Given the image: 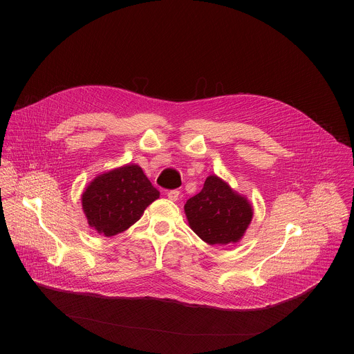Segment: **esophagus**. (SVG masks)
Masks as SVG:
<instances>
[{"label":"esophagus","instance_id":"1","mask_svg":"<svg viewBox=\"0 0 354 354\" xmlns=\"http://www.w3.org/2000/svg\"><path fill=\"white\" fill-rule=\"evenodd\" d=\"M167 196H168V198H169V200L176 201V200L179 198V190H176V189H174V190H168V192H167Z\"/></svg>","mask_w":354,"mask_h":354}]
</instances>
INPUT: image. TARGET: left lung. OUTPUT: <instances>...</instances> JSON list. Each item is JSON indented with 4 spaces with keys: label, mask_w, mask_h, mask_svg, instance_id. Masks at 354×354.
<instances>
[{
    "label": "left lung",
    "mask_w": 354,
    "mask_h": 354,
    "mask_svg": "<svg viewBox=\"0 0 354 354\" xmlns=\"http://www.w3.org/2000/svg\"><path fill=\"white\" fill-rule=\"evenodd\" d=\"M185 213L190 228L209 245L239 241L254 216L249 201L216 175L186 201Z\"/></svg>",
    "instance_id": "8db88e82"
}]
</instances>
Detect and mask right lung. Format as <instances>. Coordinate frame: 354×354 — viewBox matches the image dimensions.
<instances>
[{"mask_svg":"<svg viewBox=\"0 0 354 354\" xmlns=\"http://www.w3.org/2000/svg\"><path fill=\"white\" fill-rule=\"evenodd\" d=\"M158 197L138 165H126L93 179L82 194V209L91 227L113 236L138 221Z\"/></svg>","mask_w":354,"mask_h":354,"instance_id":"obj_1","label":"right lung"}]
</instances>
